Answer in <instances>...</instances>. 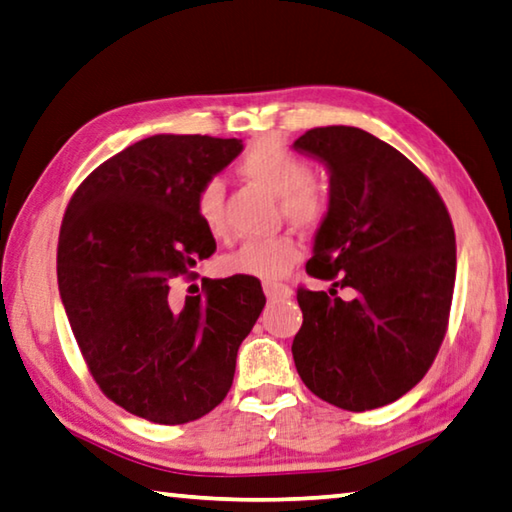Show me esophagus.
Returning a JSON list of instances; mask_svg holds the SVG:
<instances>
[{"instance_id":"obj_1","label":"esophagus","mask_w":512,"mask_h":512,"mask_svg":"<svg viewBox=\"0 0 512 512\" xmlns=\"http://www.w3.org/2000/svg\"><path fill=\"white\" fill-rule=\"evenodd\" d=\"M264 293L268 300H288L293 295L291 286L280 284V282H264Z\"/></svg>"}]
</instances>
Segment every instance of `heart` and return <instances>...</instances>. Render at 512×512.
Listing matches in <instances>:
<instances>
[{"label": "heart", "instance_id": "1", "mask_svg": "<svg viewBox=\"0 0 512 512\" xmlns=\"http://www.w3.org/2000/svg\"><path fill=\"white\" fill-rule=\"evenodd\" d=\"M239 172L250 183L282 197V212L297 226H318L329 212L327 185L315 181L311 167L302 156L284 150L275 143H259L239 165ZM226 190L212 179L201 185L197 194V217L212 237H226ZM302 250L293 237L280 235L241 244L226 257V271L257 280H280L300 262Z\"/></svg>", "mask_w": 512, "mask_h": 512}]
</instances>
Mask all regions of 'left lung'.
Masks as SVG:
<instances>
[{
	"label": "left lung",
	"mask_w": 512,
	"mask_h": 512,
	"mask_svg": "<svg viewBox=\"0 0 512 512\" xmlns=\"http://www.w3.org/2000/svg\"><path fill=\"white\" fill-rule=\"evenodd\" d=\"M293 150L329 172L306 273L333 282L329 293L297 291V374L322 401L376 410L410 392L443 342L457 275L448 208L410 159L365 129L315 127ZM336 287L352 297L336 298Z\"/></svg>",
	"instance_id": "obj_1"
}]
</instances>
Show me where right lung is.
I'll list each match as a JSON object with an SVG mask.
<instances>
[{
  "instance_id": "right-lung-1",
  "label": "right lung",
  "mask_w": 512,
  "mask_h": 512,
  "mask_svg": "<svg viewBox=\"0 0 512 512\" xmlns=\"http://www.w3.org/2000/svg\"><path fill=\"white\" fill-rule=\"evenodd\" d=\"M241 150L239 138H143L91 172L64 212L58 288L73 336L102 392L152 423H188L224 401L266 304L248 275L183 304L172 295L217 248L197 217L201 185Z\"/></svg>"
}]
</instances>
